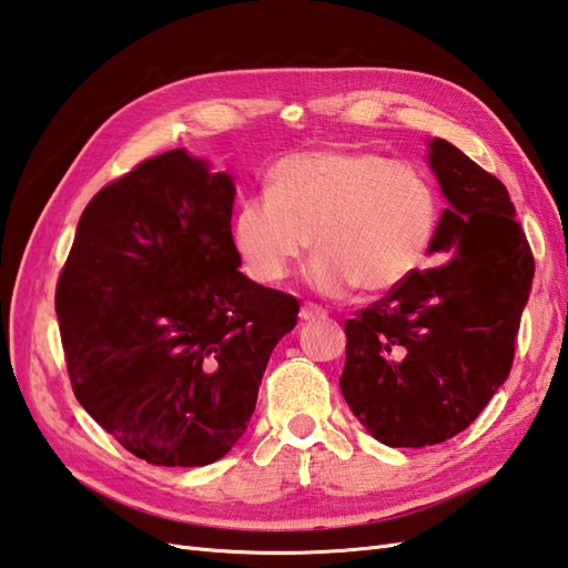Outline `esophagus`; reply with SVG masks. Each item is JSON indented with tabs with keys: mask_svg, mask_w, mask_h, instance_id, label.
<instances>
[{
	"mask_svg": "<svg viewBox=\"0 0 568 568\" xmlns=\"http://www.w3.org/2000/svg\"><path fill=\"white\" fill-rule=\"evenodd\" d=\"M324 317H327V310L315 305V303H305L303 310H300V320H305V322H315V320H324Z\"/></svg>",
	"mask_w": 568,
	"mask_h": 568,
	"instance_id": "obj_1",
	"label": "esophagus"
}]
</instances>
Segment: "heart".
<instances>
[{"mask_svg":"<svg viewBox=\"0 0 568 568\" xmlns=\"http://www.w3.org/2000/svg\"><path fill=\"white\" fill-rule=\"evenodd\" d=\"M442 197L427 171L361 149L293 153L273 165L268 192L239 204L232 241L253 281L275 285L305 256L322 293H388L425 265Z\"/></svg>","mask_w":568,"mask_h":568,"instance_id":"obj_1","label":"heart"}]
</instances>
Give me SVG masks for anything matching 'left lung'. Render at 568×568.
<instances>
[{
    "instance_id": "left-lung-1",
    "label": "left lung",
    "mask_w": 568,
    "mask_h": 568,
    "mask_svg": "<svg viewBox=\"0 0 568 568\" xmlns=\"http://www.w3.org/2000/svg\"><path fill=\"white\" fill-rule=\"evenodd\" d=\"M429 165L449 200L429 251L442 263L344 322L339 378L373 437L413 449L464 432L508 378L535 275L500 180L444 139Z\"/></svg>"
}]
</instances>
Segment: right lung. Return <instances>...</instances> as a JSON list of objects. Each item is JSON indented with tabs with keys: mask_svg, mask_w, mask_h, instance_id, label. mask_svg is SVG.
Returning a JSON list of instances; mask_svg holds the SVG:
<instances>
[{
	"mask_svg": "<svg viewBox=\"0 0 568 568\" xmlns=\"http://www.w3.org/2000/svg\"><path fill=\"white\" fill-rule=\"evenodd\" d=\"M234 180L183 149L131 168L84 207L55 315L78 403L143 462L204 466L253 415L300 303L248 281Z\"/></svg>",
	"mask_w": 568,
	"mask_h": 568,
	"instance_id": "1",
	"label": "right lung"
}]
</instances>
